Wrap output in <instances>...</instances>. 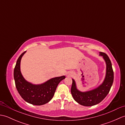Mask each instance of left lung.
<instances>
[{
  "label": "left lung",
  "mask_w": 125,
  "mask_h": 125,
  "mask_svg": "<svg viewBox=\"0 0 125 125\" xmlns=\"http://www.w3.org/2000/svg\"><path fill=\"white\" fill-rule=\"evenodd\" d=\"M99 56L103 57L106 65L105 77L99 86L89 91L82 92L77 88L76 82L72 79L71 94L76 102L85 106H92L100 103L107 95L112 85L114 73L112 63L109 57L105 53L99 52Z\"/></svg>",
  "instance_id": "1"
}]
</instances>
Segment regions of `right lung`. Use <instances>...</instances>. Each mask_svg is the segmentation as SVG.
I'll list each match as a JSON object with an SVG mask.
<instances>
[{"instance_id": "obj_1", "label": "right lung", "mask_w": 125, "mask_h": 125, "mask_svg": "<svg viewBox=\"0 0 125 125\" xmlns=\"http://www.w3.org/2000/svg\"><path fill=\"white\" fill-rule=\"evenodd\" d=\"M26 52L21 55L17 61L14 70L15 86L23 99L34 105H42L51 100L60 82L65 78V76L56 77L40 84H33L23 77L20 70V62Z\"/></svg>"}]
</instances>
